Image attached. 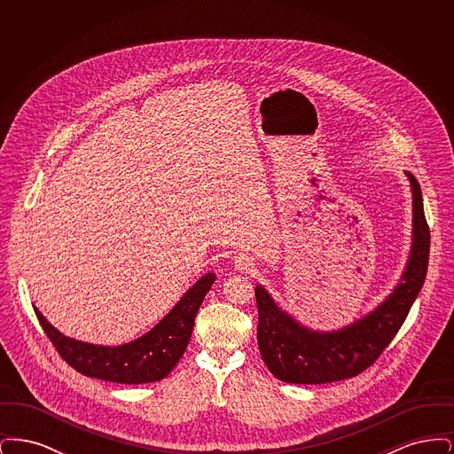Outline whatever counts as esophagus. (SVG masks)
<instances>
[{"label": "esophagus", "mask_w": 454, "mask_h": 454, "mask_svg": "<svg viewBox=\"0 0 454 454\" xmlns=\"http://www.w3.org/2000/svg\"><path fill=\"white\" fill-rule=\"evenodd\" d=\"M254 267H255V262H254L250 255L239 254V255L235 257V269L239 270V272H250Z\"/></svg>", "instance_id": "obj_1"}]
</instances>
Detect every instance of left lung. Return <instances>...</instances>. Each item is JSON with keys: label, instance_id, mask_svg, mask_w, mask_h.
I'll return each mask as SVG.
<instances>
[{"label": "left lung", "instance_id": "obj_1", "mask_svg": "<svg viewBox=\"0 0 454 454\" xmlns=\"http://www.w3.org/2000/svg\"><path fill=\"white\" fill-rule=\"evenodd\" d=\"M405 175L411 180L413 206L411 257L400 284L369 315L340 330L315 332L282 311L262 286L255 287L260 354L278 380L324 385L357 376L381 356L405 322L426 281L431 248L420 185L411 172Z\"/></svg>", "mask_w": 454, "mask_h": 454}]
</instances>
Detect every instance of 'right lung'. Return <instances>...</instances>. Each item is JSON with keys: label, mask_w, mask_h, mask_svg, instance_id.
Returning a JSON list of instances; mask_svg holds the SVG:
<instances>
[{"label": "right lung", "mask_w": 454, "mask_h": 454, "mask_svg": "<svg viewBox=\"0 0 454 454\" xmlns=\"http://www.w3.org/2000/svg\"><path fill=\"white\" fill-rule=\"evenodd\" d=\"M215 281L216 276L213 272L202 276L160 324L143 337L122 346H93L69 339L49 324L37 308L35 315L58 354L78 372L121 385L154 383L167 378L184 356L199 306Z\"/></svg>", "instance_id": "1"}]
</instances>
